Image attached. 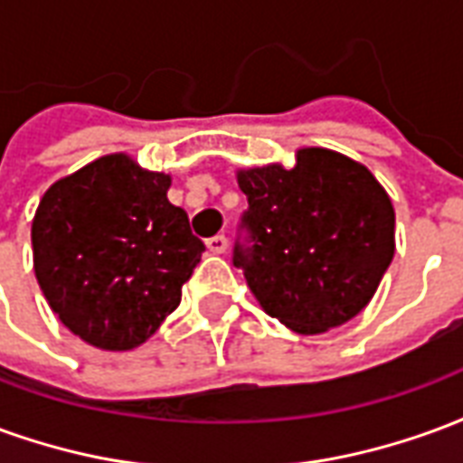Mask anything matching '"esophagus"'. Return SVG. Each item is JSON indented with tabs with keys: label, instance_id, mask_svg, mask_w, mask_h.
Listing matches in <instances>:
<instances>
[{
	"label": "esophagus",
	"instance_id": "esophagus-1",
	"mask_svg": "<svg viewBox=\"0 0 463 463\" xmlns=\"http://www.w3.org/2000/svg\"><path fill=\"white\" fill-rule=\"evenodd\" d=\"M205 245H208V250H211L213 255H222V252L228 250V238H225V235H215V238H211Z\"/></svg>",
	"mask_w": 463,
	"mask_h": 463
}]
</instances>
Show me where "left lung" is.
Listing matches in <instances>:
<instances>
[{"instance_id":"1","label":"left lung","mask_w":463,"mask_h":463,"mask_svg":"<svg viewBox=\"0 0 463 463\" xmlns=\"http://www.w3.org/2000/svg\"><path fill=\"white\" fill-rule=\"evenodd\" d=\"M248 195L235 248L248 288L270 317L298 335H322L364 310L394 258V205L367 165L305 146L290 168H238Z\"/></svg>"}]
</instances>
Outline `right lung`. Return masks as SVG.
I'll use <instances>...</instances> for the list:
<instances>
[{
	"mask_svg": "<svg viewBox=\"0 0 463 463\" xmlns=\"http://www.w3.org/2000/svg\"><path fill=\"white\" fill-rule=\"evenodd\" d=\"M171 175L109 153L49 185L32 221L49 307L96 349L141 347L181 302L205 250L168 201Z\"/></svg>",
	"mask_w": 463,
	"mask_h": 463,
	"instance_id": "1",
	"label": "right lung"
}]
</instances>
